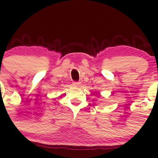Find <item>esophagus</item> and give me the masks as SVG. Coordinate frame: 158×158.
I'll return each instance as SVG.
<instances>
[{"instance_id":"34e87169","label":"esophagus","mask_w":158,"mask_h":158,"mask_svg":"<svg viewBox=\"0 0 158 158\" xmlns=\"http://www.w3.org/2000/svg\"><path fill=\"white\" fill-rule=\"evenodd\" d=\"M73 85H75V86H78V85H80V82H73Z\"/></svg>"}]
</instances>
